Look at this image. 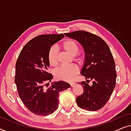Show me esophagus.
Returning a JSON list of instances; mask_svg holds the SVG:
<instances>
[{
  "label": "esophagus",
  "instance_id": "1",
  "mask_svg": "<svg viewBox=\"0 0 131 131\" xmlns=\"http://www.w3.org/2000/svg\"><path fill=\"white\" fill-rule=\"evenodd\" d=\"M70 85H71V86H72H72H73L75 85V82H71V83H70Z\"/></svg>",
  "mask_w": 131,
  "mask_h": 131
}]
</instances>
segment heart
<instances>
[{"mask_svg":"<svg viewBox=\"0 0 131 131\" xmlns=\"http://www.w3.org/2000/svg\"><path fill=\"white\" fill-rule=\"evenodd\" d=\"M62 48L66 53L72 56H75V60L78 63H82L83 59L81 57L76 55L79 53L80 47L74 40L68 39L64 41L62 45ZM48 59L49 63L52 66H55L58 63V49L56 46H52L50 49L48 53ZM78 68L75 66H60L56 71L55 75L58 80L65 81H71L75 77L78 73Z\"/></svg>","mask_w":131,"mask_h":131,"instance_id":"1","label":"heart"}]
</instances>
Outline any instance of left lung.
<instances>
[{
	"label": "left lung",
	"mask_w": 131,
	"mask_h": 131,
	"mask_svg": "<svg viewBox=\"0 0 131 131\" xmlns=\"http://www.w3.org/2000/svg\"><path fill=\"white\" fill-rule=\"evenodd\" d=\"M76 40L84 48L85 59L81 73L86 82H80L84 88L76 101L81 108L95 111L102 108L113 93L116 80L115 63L107 43L100 37L85 31L65 33ZM91 80L93 85L87 83Z\"/></svg>",
	"instance_id": "1"
}]
</instances>
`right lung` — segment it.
I'll return each mask as SVG.
<instances>
[{"mask_svg":"<svg viewBox=\"0 0 131 131\" xmlns=\"http://www.w3.org/2000/svg\"><path fill=\"white\" fill-rule=\"evenodd\" d=\"M64 37L63 34L36 37L24 46L16 62L15 82L18 94L27 108L35 115L53 113L58 107L60 92L71 87L69 83L60 81L45 88L46 82L53 78L48 72L49 51Z\"/></svg>","mask_w":131,"mask_h":131,"instance_id":"1","label":"right lung"}]
</instances>
